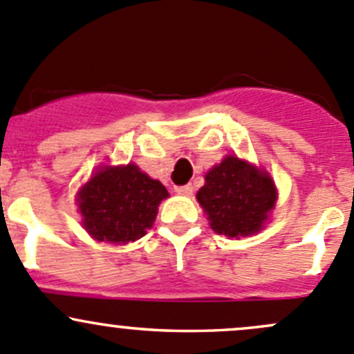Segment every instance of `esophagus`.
<instances>
[{
    "label": "esophagus",
    "mask_w": 354,
    "mask_h": 354,
    "mask_svg": "<svg viewBox=\"0 0 354 354\" xmlns=\"http://www.w3.org/2000/svg\"><path fill=\"white\" fill-rule=\"evenodd\" d=\"M174 192H176L178 195H192L194 194V187H192V185H181V187L174 188Z\"/></svg>",
    "instance_id": "esophagus-1"
}]
</instances>
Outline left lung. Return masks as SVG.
<instances>
[{
  "label": "left lung",
  "instance_id": "obj_1",
  "mask_svg": "<svg viewBox=\"0 0 354 354\" xmlns=\"http://www.w3.org/2000/svg\"><path fill=\"white\" fill-rule=\"evenodd\" d=\"M197 200L217 234L240 240L262 230L276 207L277 190L267 171L226 156L205 174Z\"/></svg>",
  "mask_w": 354,
  "mask_h": 354
}]
</instances>
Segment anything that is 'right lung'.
I'll use <instances>...</instances> for the list:
<instances>
[{"label":"right lung","instance_id":"add662e5","mask_svg":"<svg viewBox=\"0 0 354 354\" xmlns=\"http://www.w3.org/2000/svg\"><path fill=\"white\" fill-rule=\"evenodd\" d=\"M169 197L160 181L137 164L101 166L78 190L77 203L85 231L94 240L127 245L145 236L157 207Z\"/></svg>","mask_w":354,"mask_h":354}]
</instances>
